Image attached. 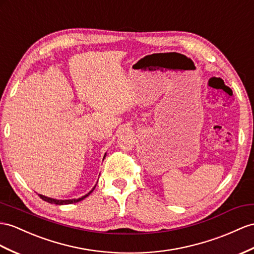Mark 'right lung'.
Returning a JSON list of instances; mask_svg holds the SVG:
<instances>
[{
    "instance_id": "obj_1",
    "label": "right lung",
    "mask_w": 254,
    "mask_h": 254,
    "mask_svg": "<svg viewBox=\"0 0 254 254\" xmlns=\"http://www.w3.org/2000/svg\"><path fill=\"white\" fill-rule=\"evenodd\" d=\"M95 189V187L93 188L92 190H91L88 194L84 195V196H81L80 198H74V199H55V198H51V197H47V196H44L42 194H38V196H40L42 199H44L45 201H48L50 204H56V205H68V204H73V203H77V201H80L81 199L86 198L87 196H89L90 193L92 192Z\"/></svg>"
}]
</instances>
